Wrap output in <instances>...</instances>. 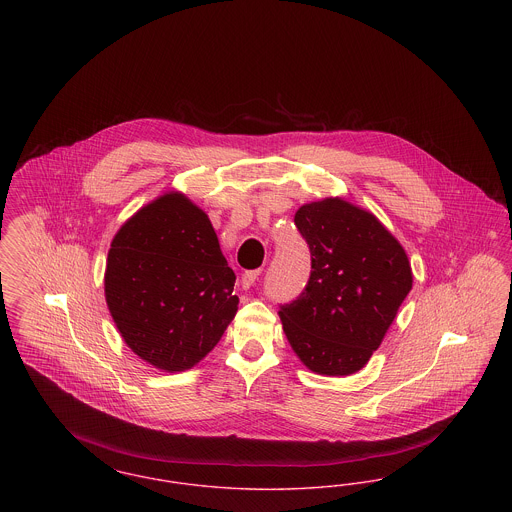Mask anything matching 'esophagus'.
<instances>
[{
  "mask_svg": "<svg viewBox=\"0 0 512 512\" xmlns=\"http://www.w3.org/2000/svg\"><path fill=\"white\" fill-rule=\"evenodd\" d=\"M259 274H261L259 270H247V272H244L242 274V288L249 290L255 284V280L259 278Z\"/></svg>",
  "mask_w": 512,
  "mask_h": 512,
  "instance_id": "1",
  "label": "esophagus"
}]
</instances>
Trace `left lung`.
I'll return each mask as SVG.
<instances>
[{"mask_svg": "<svg viewBox=\"0 0 512 512\" xmlns=\"http://www.w3.org/2000/svg\"><path fill=\"white\" fill-rule=\"evenodd\" d=\"M293 220L313 270L303 293L278 311L284 334L315 374H355L413 288L409 257L370 211L341 197L305 203Z\"/></svg>", "mask_w": 512, "mask_h": 512, "instance_id": "left-lung-1", "label": "left lung"}]
</instances>
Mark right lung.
Listing matches in <instances>:
<instances>
[{"label": "right lung", "instance_id": "add662e5", "mask_svg": "<svg viewBox=\"0 0 512 512\" xmlns=\"http://www.w3.org/2000/svg\"><path fill=\"white\" fill-rule=\"evenodd\" d=\"M236 274L203 209L182 192L149 201L115 234L105 301L124 343L149 365H197L236 317Z\"/></svg>", "mask_w": 512, "mask_h": 512}]
</instances>
